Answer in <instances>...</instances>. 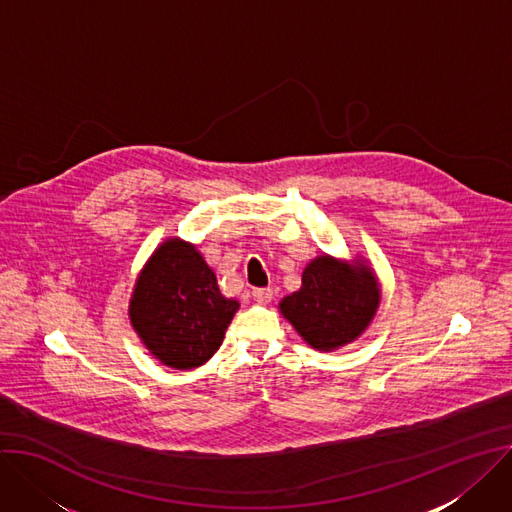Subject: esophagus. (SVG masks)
I'll return each mask as SVG.
<instances>
[{
    "label": "esophagus",
    "instance_id": "obj_1",
    "mask_svg": "<svg viewBox=\"0 0 512 512\" xmlns=\"http://www.w3.org/2000/svg\"><path fill=\"white\" fill-rule=\"evenodd\" d=\"M253 298L259 304H269L273 300V290L271 288H255L253 290Z\"/></svg>",
    "mask_w": 512,
    "mask_h": 512
}]
</instances>
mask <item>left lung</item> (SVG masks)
Instances as JSON below:
<instances>
[{
	"mask_svg": "<svg viewBox=\"0 0 512 512\" xmlns=\"http://www.w3.org/2000/svg\"><path fill=\"white\" fill-rule=\"evenodd\" d=\"M380 300V280L365 257L320 253L304 267L300 290L280 302V312L312 349L331 353L367 331Z\"/></svg>",
	"mask_w": 512,
	"mask_h": 512,
	"instance_id": "1",
	"label": "left lung"
}]
</instances>
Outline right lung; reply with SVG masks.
I'll use <instances>...</instances> for the list:
<instances>
[{"instance_id":"obj_1","label":"right lung","mask_w":512,"mask_h":512,"mask_svg":"<svg viewBox=\"0 0 512 512\" xmlns=\"http://www.w3.org/2000/svg\"><path fill=\"white\" fill-rule=\"evenodd\" d=\"M239 306L220 294L216 275L196 245L169 237L138 271L128 316L155 359L188 371L220 349Z\"/></svg>"}]
</instances>
